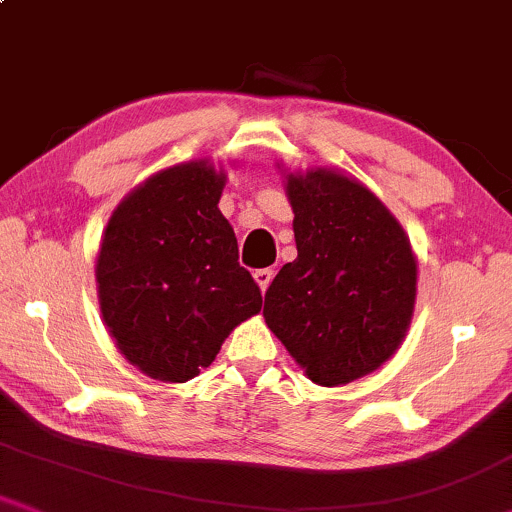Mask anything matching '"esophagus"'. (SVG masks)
Returning <instances> with one entry per match:
<instances>
[{
  "mask_svg": "<svg viewBox=\"0 0 512 512\" xmlns=\"http://www.w3.org/2000/svg\"><path fill=\"white\" fill-rule=\"evenodd\" d=\"M271 278H274V269H257L255 271V281H257V286L262 288V293L269 288Z\"/></svg>",
  "mask_w": 512,
  "mask_h": 512,
  "instance_id": "obj_1",
  "label": "esophagus"
}]
</instances>
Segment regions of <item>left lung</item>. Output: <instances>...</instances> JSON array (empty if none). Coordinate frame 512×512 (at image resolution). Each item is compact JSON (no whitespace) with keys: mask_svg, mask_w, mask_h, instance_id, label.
<instances>
[{"mask_svg":"<svg viewBox=\"0 0 512 512\" xmlns=\"http://www.w3.org/2000/svg\"><path fill=\"white\" fill-rule=\"evenodd\" d=\"M297 260L264 319L314 383L347 385L397 352L416 302V257L383 203L345 174H290Z\"/></svg>","mask_w":512,"mask_h":512,"instance_id":"8db88e82","label":"left lung"}]
</instances>
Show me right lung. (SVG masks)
Returning <instances> with one entry per match:
<instances>
[{"label":"right lung","mask_w":512,"mask_h":512,"mask_svg":"<svg viewBox=\"0 0 512 512\" xmlns=\"http://www.w3.org/2000/svg\"><path fill=\"white\" fill-rule=\"evenodd\" d=\"M224 179L203 160L170 167L129 193L103 234V321L129 364L155 380L196 378L238 323L262 309L217 208Z\"/></svg>","instance_id":"1"}]
</instances>
